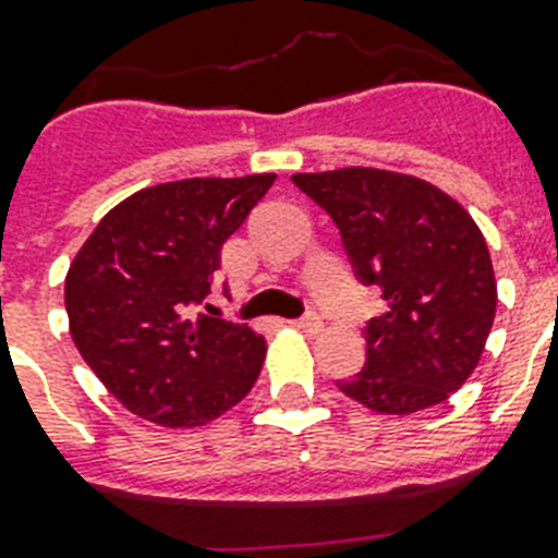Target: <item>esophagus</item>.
I'll use <instances>...</instances> for the list:
<instances>
[{
  "mask_svg": "<svg viewBox=\"0 0 558 558\" xmlns=\"http://www.w3.org/2000/svg\"><path fill=\"white\" fill-rule=\"evenodd\" d=\"M298 330H304V332H322L324 322H322V315H315V313H306L304 318H298L295 322Z\"/></svg>",
  "mask_w": 558,
  "mask_h": 558,
  "instance_id": "34e87169",
  "label": "esophagus"
}]
</instances>
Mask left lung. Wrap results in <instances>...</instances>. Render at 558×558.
I'll use <instances>...</instances> for the list:
<instances>
[{
	"label": "left lung",
	"mask_w": 558,
	"mask_h": 558,
	"mask_svg": "<svg viewBox=\"0 0 558 558\" xmlns=\"http://www.w3.org/2000/svg\"><path fill=\"white\" fill-rule=\"evenodd\" d=\"M339 226L356 278L388 310L365 327L367 362L341 393L376 414L446 402L481 362L498 304L493 257L469 210L432 182L393 170L295 173Z\"/></svg>",
	"instance_id": "left-lung-1"
}]
</instances>
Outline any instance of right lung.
<instances>
[{
  "label": "right lung",
  "instance_id": "1",
  "mask_svg": "<svg viewBox=\"0 0 558 558\" xmlns=\"http://www.w3.org/2000/svg\"><path fill=\"white\" fill-rule=\"evenodd\" d=\"M271 182L254 173L144 187L100 219L69 266L74 348L135 416L205 425L260 376L266 339L248 324L185 313L210 295L222 243Z\"/></svg>",
  "mask_w": 558,
  "mask_h": 558
}]
</instances>
